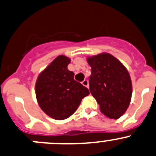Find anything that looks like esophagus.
Returning <instances> with one entry per match:
<instances>
[{
    "mask_svg": "<svg viewBox=\"0 0 156 156\" xmlns=\"http://www.w3.org/2000/svg\"><path fill=\"white\" fill-rule=\"evenodd\" d=\"M82 84L84 86H85V87H89V84H88V81H87V79H85V80H84V81H82Z\"/></svg>",
    "mask_w": 156,
    "mask_h": 156,
    "instance_id": "esophagus-1",
    "label": "esophagus"
}]
</instances>
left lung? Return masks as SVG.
I'll use <instances>...</instances> for the list:
<instances>
[{"instance_id": "1", "label": "left lung", "mask_w": 156, "mask_h": 156, "mask_svg": "<svg viewBox=\"0 0 156 156\" xmlns=\"http://www.w3.org/2000/svg\"><path fill=\"white\" fill-rule=\"evenodd\" d=\"M91 67L90 92L100 105V110L110 119H118L130 104L133 87L124 66L110 53L88 56Z\"/></svg>"}]
</instances>
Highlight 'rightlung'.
<instances>
[{"label": "right lung", "instance_id": "1", "mask_svg": "<svg viewBox=\"0 0 156 156\" xmlns=\"http://www.w3.org/2000/svg\"><path fill=\"white\" fill-rule=\"evenodd\" d=\"M71 59L66 55L57 56L38 76L36 96L40 108L57 120L72 116L88 89L74 79L73 72L68 69Z\"/></svg>", "mask_w": 156, "mask_h": 156}]
</instances>
